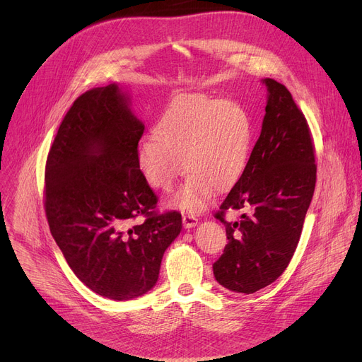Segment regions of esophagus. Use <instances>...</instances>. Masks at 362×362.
<instances>
[{
	"instance_id": "34e87169",
	"label": "esophagus",
	"mask_w": 362,
	"mask_h": 362,
	"mask_svg": "<svg viewBox=\"0 0 362 362\" xmlns=\"http://www.w3.org/2000/svg\"><path fill=\"white\" fill-rule=\"evenodd\" d=\"M196 225H197V218H196L194 215H190V214H185V215H183V226H185L186 229L193 228V226H196Z\"/></svg>"
}]
</instances>
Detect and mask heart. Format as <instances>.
Instances as JSON below:
<instances>
[{"instance_id":"heart-1","label":"heart","mask_w":362,"mask_h":362,"mask_svg":"<svg viewBox=\"0 0 362 362\" xmlns=\"http://www.w3.org/2000/svg\"><path fill=\"white\" fill-rule=\"evenodd\" d=\"M252 137L250 117L238 101L182 94L154 122L151 136L139 141L137 169L153 189L165 193L175 189L185 170L190 173L175 204L200 212L216 189L226 192L239 182Z\"/></svg>"}]
</instances>
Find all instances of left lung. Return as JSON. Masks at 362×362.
<instances>
[{"label":"left lung","mask_w":362,"mask_h":362,"mask_svg":"<svg viewBox=\"0 0 362 362\" xmlns=\"http://www.w3.org/2000/svg\"><path fill=\"white\" fill-rule=\"evenodd\" d=\"M268 101L261 136L239 182L215 218L228 245L214 264L216 281L233 292L253 293L275 282L289 265L311 204L317 163L311 130L289 90L265 78ZM228 209L245 210L228 223Z\"/></svg>","instance_id":"left-lung-1"}]
</instances>
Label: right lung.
I'll list each match as a JSON object with an SVG mask.
<instances>
[{
  "label": "right lung",
  "mask_w": 362,
  "mask_h": 362,
  "mask_svg": "<svg viewBox=\"0 0 362 362\" xmlns=\"http://www.w3.org/2000/svg\"><path fill=\"white\" fill-rule=\"evenodd\" d=\"M117 84L81 94L64 116L45 163L49 232L76 276L115 300L158 282L165 250L182 230L176 211L159 214L136 163L144 124ZM144 222L133 224L139 216Z\"/></svg>",
  "instance_id": "obj_1"
}]
</instances>
